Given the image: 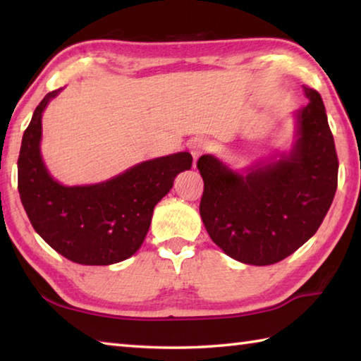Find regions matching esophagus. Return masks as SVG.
I'll return each mask as SVG.
<instances>
[{
	"label": "esophagus",
	"instance_id": "obj_1",
	"mask_svg": "<svg viewBox=\"0 0 361 361\" xmlns=\"http://www.w3.org/2000/svg\"><path fill=\"white\" fill-rule=\"evenodd\" d=\"M189 149H191L194 161H197V157L207 149V142H204V140H200V138H195V140H192L191 145H189Z\"/></svg>",
	"mask_w": 361,
	"mask_h": 361
}]
</instances>
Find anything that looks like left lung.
I'll use <instances>...</instances> for the list:
<instances>
[{
  "instance_id": "8db88e82",
  "label": "left lung",
  "mask_w": 361,
  "mask_h": 361,
  "mask_svg": "<svg viewBox=\"0 0 361 361\" xmlns=\"http://www.w3.org/2000/svg\"><path fill=\"white\" fill-rule=\"evenodd\" d=\"M304 92L309 103L298 113L288 156L245 175L209 154L197 161L205 229L226 255L245 264H276L295 253L320 228L334 199L339 161L325 105L317 90L304 85Z\"/></svg>"
}]
</instances>
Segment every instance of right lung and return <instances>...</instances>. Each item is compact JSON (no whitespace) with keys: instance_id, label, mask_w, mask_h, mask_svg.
<instances>
[{"instance_id":"add662e5","label":"right lung","mask_w":361,"mask_h":361,"mask_svg":"<svg viewBox=\"0 0 361 361\" xmlns=\"http://www.w3.org/2000/svg\"><path fill=\"white\" fill-rule=\"evenodd\" d=\"M49 92L36 106L22 138L19 194L35 231L66 259L85 266L124 261L142 247L152 210L189 170V152L151 159L119 176L90 186H63L49 175L41 159V118Z\"/></svg>"}]
</instances>
